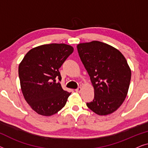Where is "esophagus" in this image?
Segmentation results:
<instances>
[{
    "mask_svg": "<svg viewBox=\"0 0 148 148\" xmlns=\"http://www.w3.org/2000/svg\"><path fill=\"white\" fill-rule=\"evenodd\" d=\"M75 91L77 92H78V93H80L81 92V91H82V88H81V87H79V88H77L75 90Z\"/></svg>",
    "mask_w": 148,
    "mask_h": 148,
    "instance_id": "1",
    "label": "esophagus"
}]
</instances>
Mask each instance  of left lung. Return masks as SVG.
<instances>
[{
	"label": "left lung",
	"instance_id": "1",
	"mask_svg": "<svg viewBox=\"0 0 148 148\" xmlns=\"http://www.w3.org/2000/svg\"><path fill=\"white\" fill-rule=\"evenodd\" d=\"M81 60L90 77L94 98L87 106L98 115L116 111L126 98L131 71L122 53L99 41L77 46Z\"/></svg>",
	"mask_w": 148,
	"mask_h": 148
}]
</instances>
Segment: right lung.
<instances>
[{"instance_id":"add662e5","label":"right lung","mask_w":148,"mask_h":148,"mask_svg":"<svg viewBox=\"0 0 148 148\" xmlns=\"http://www.w3.org/2000/svg\"><path fill=\"white\" fill-rule=\"evenodd\" d=\"M73 52L65 44H44L32 48L19 65L22 93L28 104L38 114L51 116L64 106L71 93L63 90L58 71Z\"/></svg>"}]
</instances>
